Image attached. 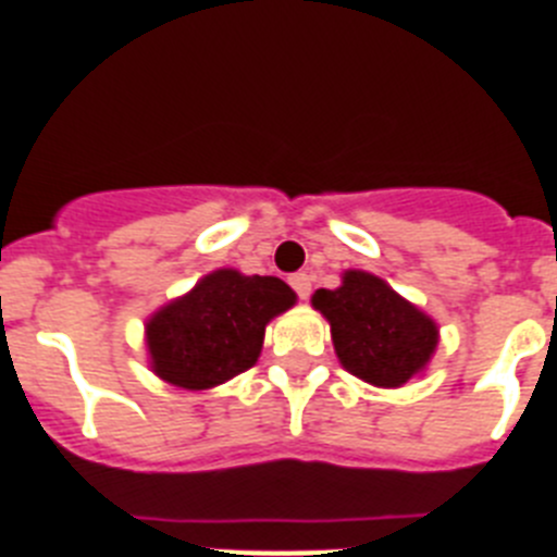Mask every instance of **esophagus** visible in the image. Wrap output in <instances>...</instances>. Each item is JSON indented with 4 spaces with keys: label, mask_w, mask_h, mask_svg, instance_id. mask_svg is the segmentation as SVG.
<instances>
[{
    "label": "esophagus",
    "mask_w": 557,
    "mask_h": 557,
    "mask_svg": "<svg viewBox=\"0 0 557 557\" xmlns=\"http://www.w3.org/2000/svg\"><path fill=\"white\" fill-rule=\"evenodd\" d=\"M289 287L295 289V295H298L301 301H307L309 293H312V275H309V273H293V275H289Z\"/></svg>",
    "instance_id": "obj_1"
}]
</instances>
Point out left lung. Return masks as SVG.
I'll return each instance as SVG.
<instances>
[{
	"label": "left lung",
	"instance_id": "1",
	"mask_svg": "<svg viewBox=\"0 0 557 557\" xmlns=\"http://www.w3.org/2000/svg\"><path fill=\"white\" fill-rule=\"evenodd\" d=\"M312 307L332 326L343 368L376 387H401L435 354V321L366 270H346L337 289H318Z\"/></svg>",
	"mask_w": 557,
	"mask_h": 557
}]
</instances>
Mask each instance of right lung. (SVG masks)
<instances>
[{
	"label": "right lung",
	"mask_w": 557,
	"mask_h": 557,
	"mask_svg": "<svg viewBox=\"0 0 557 557\" xmlns=\"http://www.w3.org/2000/svg\"><path fill=\"white\" fill-rule=\"evenodd\" d=\"M295 293L275 275L214 270L147 321L156 376L186 391H209L256 366L264 326L287 312Z\"/></svg>",
	"instance_id": "add662e5"
}]
</instances>
